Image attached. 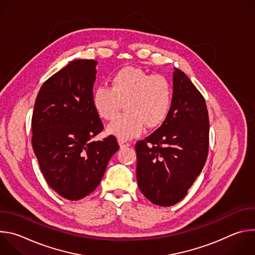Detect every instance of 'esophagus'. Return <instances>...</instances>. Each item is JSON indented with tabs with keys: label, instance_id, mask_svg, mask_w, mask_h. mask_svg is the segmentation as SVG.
I'll use <instances>...</instances> for the list:
<instances>
[{
	"label": "esophagus",
	"instance_id": "34e87169",
	"mask_svg": "<svg viewBox=\"0 0 255 255\" xmlns=\"http://www.w3.org/2000/svg\"><path fill=\"white\" fill-rule=\"evenodd\" d=\"M118 143H119L121 148H122V147H128L129 145H130V143L127 142V141L124 140V139H118Z\"/></svg>",
	"mask_w": 255,
	"mask_h": 255
}]
</instances>
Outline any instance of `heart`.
I'll use <instances>...</instances> for the list:
<instances>
[{
    "instance_id": "b5f03b06",
    "label": "heart",
    "mask_w": 255,
    "mask_h": 255,
    "mask_svg": "<svg viewBox=\"0 0 255 255\" xmlns=\"http://www.w3.org/2000/svg\"><path fill=\"white\" fill-rule=\"evenodd\" d=\"M110 83V88L98 87L92 96L95 111L105 120L114 119L124 103L126 112L109 124V133L126 140L139 136L145 126L152 129L164 122L171 106V88L164 77L126 66Z\"/></svg>"
}]
</instances>
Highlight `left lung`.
Segmentation results:
<instances>
[{
    "instance_id": "obj_1",
    "label": "left lung",
    "mask_w": 255,
    "mask_h": 255,
    "mask_svg": "<svg viewBox=\"0 0 255 255\" xmlns=\"http://www.w3.org/2000/svg\"><path fill=\"white\" fill-rule=\"evenodd\" d=\"M169 113L151 135L136 143V177L151 203L168 207L183 200L201 173L209 150V116L204 97L174 68Z\"/></svg>"
}]
</instances>
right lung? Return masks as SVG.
Here are the masks:
<instances>
[{"label": "right lung", "mask_w": 255, "mask_h": 255, "mask_svg": "<svg viewBox=\"0 0 255 255\" xmlns=\"http://www.w3.org/2000/svg\"><path fill=\"white\" fill-rule=\"evenodd\" d=\"M97 63L72 60L42 85L34 105V153L49 187L70 201L97 189L119 149L112 135L92 141L104 128L92 103Z\"/></svg>", "instance_id": "1"}]
</instances>
